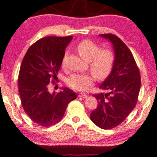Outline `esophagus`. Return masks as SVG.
<instances>
[{"label": "esophagus", "instance_id": "1", "mask_svg": "<svg viewBox=\"0 0 157 157\" xmlns=\"http://www.w3.org/2000/svg\"><path fill=\"white\" fill-rule=\"evenodd\" d=\"M79 98H86L87 97V94L85 93H80L78 94Z\"/></svg>", "mask_w": 157, "mask_h": 157}]
</instances>
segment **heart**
I'll return each instance as SVG.
<instances>
[{
  "label": "heart",
  "mask_w": 157,
  "mask_h": 157,
  "mask_svg": "<svg viewBox=\"0 0 157 157\" xmlns=\"http://www.w3.org/2000/svg\"><path fill=\"white\" fill-rule=\"evenodd\" d=\"M76 51L82 59L90 62L91 71L97 78L104 80L109 76L113 68L116 58L112 50L101 49L95 42L86 39L78 44ZM65 57L66 55L62 59L63 67L65 66ZM94 75L92 73H74L67 78L66 83L73 90L86 91L94 84L95 78Z\"/></svg>",
  "instance_id": "heart-1"
}]
</instances>
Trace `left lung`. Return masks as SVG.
<instances>
[{
	"label": "left lung",
	"instance_id": "left-lung-1",
	"mask_svg": "<svg viewBox=\"0 0 157 157\" xmlns=\"http://www.w3.org/2000/svg\"><path fill=\"white\" fill-rule=\"evenodd\" d=\"M113 44L115 64L109 76L100 85L107 93L94 94L98 106L90 114L92 121L104 129L117 127L134 109L140 90V74L132 52L116 35L100 34Z\"/></svg>",
	"mask_w": 157,
	"mask_h": 157
}]
</instances>
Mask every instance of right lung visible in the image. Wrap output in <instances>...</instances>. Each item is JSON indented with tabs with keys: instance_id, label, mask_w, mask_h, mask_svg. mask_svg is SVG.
I'll list each match as a JSON object with an SVG mask.
<instances>
[{
	"instance_id": "1",
	"label": "right lung",
	"mask_w": 157,
	"mask_h": 157,
	"mask_svg": "<svg viewBox=\"0 0 157 157\" xmlns=\"http://www.w3.org/2000/svg\"><path fill=\"white\" fill-rule=\"evenodd\" d=\"M73 36H47L29 48L21 63L18 76L21 103L30 119L42 127H50L63 119L69 102L76 94L69 88L50 94L48 84L54 83L59 71L65 48Z\"/></svg>"
}]
</instances>
